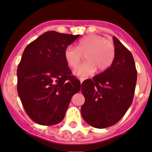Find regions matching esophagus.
Wrapping results in <instances>:
<instances>
[{
	"mask_svg": "<svg viewBox=\"0 0 152 152\" xmlns=\"http://www.w3.org/2000/svg\"><path fill=\"white\" fill-rule=\"evenodd\" d=\"M80 83H83V82L84 81V79H83V78H80Z\"/></svg>",
	"mask_w": 152,
	"mask_h": 152,
	"instance_id": "34e87169",
	"label": "esophagus"
}]
</instances>
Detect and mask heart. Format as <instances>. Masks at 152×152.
<instances>
[{
    "label": "heart",
    "instance_id": "b5f03b06",
    "mask_svg": "<svg viewBox=\"0 0 152 152\" xmlns=\"http://www.w3.org/2000/svg\"><path fill=\"white\" fill-rule=\"evenodd\" d=\"M115 53L114 43L111 39L90 34L82 38L76 48L72 46L66 47L64 59L69 66L74 69L79 66L84 56L86 62L78 67L74 73L80 77H86L92 75L96 69L99 71L109 69L113 63Z\"/></svg>",
    "mask_w": 152,
    "mask_h": 152
}]
</instances>
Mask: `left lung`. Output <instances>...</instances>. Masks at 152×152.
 Instances as JSON below:
<instances>
[{"instance_id": "left-lung-1", "label": "left lung", "mask_w": 152, "mask_h": 152, "mask_svg": "<svg viewBox=\"0 0 152 152\" xmlns=\"http://www.w3.org/2000/svg\"><path fill=\"white\" fill-rule=\"evenodd\" d=\"M115 58L109 69L85 80L81 90L85 103L81 114L91 126L110 127L119 121L133 101L137 81V70L132 54L113 37Z\"/></svg>"}]
</instances>
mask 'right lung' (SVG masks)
I'll return each mask as SVG.
<instances>
[{"instance_id": "add662e5", "label": "right lung", "mask_w": 152, "mask_h": 152, "mask_svg": "<svg viewBox=\"0 0 152 152\" xmlns=\"http://www.w3.org/2000/svg\"><path fill=\"white\" fill-rule=\"evenodd\" d=\"M80 35L47 31L25 48L18 66V92L25 112L42 125L60 123L81 83L64 59Z\"/></svg>"}]
</instances>
